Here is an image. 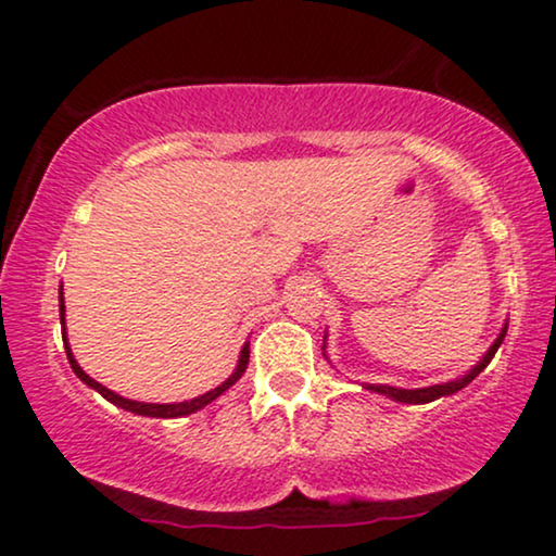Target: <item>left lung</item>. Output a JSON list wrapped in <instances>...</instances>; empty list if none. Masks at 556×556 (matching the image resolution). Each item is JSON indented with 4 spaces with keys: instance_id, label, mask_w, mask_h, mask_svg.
<instances>
[{
    "instance_id": "obj_1",
    "label": "left lung",
    "mask_w": 556,
    "mask_h": 556,
    "mask_svg": "<svg viewBox=\"0 0 556 556\" xmlns=\"http://www.w3.org/2000/svg\"><path fill=\"white\" fill-rule=\"evenodd\" d=\"M505 333H507V324L503 326V331H500V337L494 339L490 350H486L484 357H481L479 363L473 365L471 370L466 372V376H460L458 380H447V383H438V386H425V388H396V386H383V383H365V388H367V391H372V393H380V396H386V399H391V401H399V404H430V401H434V399L453 396V393H458L460 388H466V386H469L471 380L477 378L479 372L484 370V367L492 363L494 352H497V350H500V344H503ZM324 357H326V337H324Z\"/></svg>"
}]
</instances>
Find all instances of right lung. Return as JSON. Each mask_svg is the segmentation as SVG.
<instances>
[{
  "mask_svg": "<svg viewBox=\"0 0 556 556\" xmlns=\"http://www.w3.org/2000/svg\"><path fill=\"white\" fill-rule=\"evenodd\" d=\"M59 318H62V339H64V350H66V359H70L72 370H75V376L83 380L85 386H90L92 391H98L100 396L105 401H111L113 406H118V409H126L131 414H139V417H157V419H176V417H189V414L204 409L206 404H212L214 399H219L223 393L227 391L230 386H236L240 376L245 372V367H249V342L243 344V350H240V357H238V365L236 370H232V376L225 380V383H219L217 388H212V391L202 393V396L191 399V401H178V404H147V401H134V399H124L118 396V393H113L111 388H105L103 383H98V380H92L87 372L79 367V363L75 359V354H72V346L66 342V326H64V295L59 292Z\"/></svg>",
  "mask_w": 556,
  "mask_h": 556,
  "instance_id": "right-lung-1",
  "label": "right lung"
}]
</instances>
